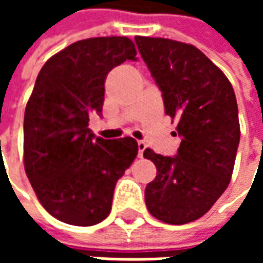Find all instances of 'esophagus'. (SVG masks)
Returning <instances> with one entry per match:
<instances>
[{
	"label": "esophagus",
	"mask_w": 263,
	"mask_h": 263,
	"mask_svg": "<svg viewBox=\"0 0 263 263\" xmlns=\"http://www.w3.org/2000/svg\"><path fill=\"white\" fill-rule=\"evenodd\" d=\"M145 149H146V143L143 142V141H139V142H138V156H139V158H142L143 156Z\"/></svg>",
	"instance_id": "1"
}]
</instances>
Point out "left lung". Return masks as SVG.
Listing matches in <instances>:
<instances>
[{"instance_id":"left-lung-1","label":"left lung","mask_w":263,"mask_h":263,"mask_svg":"<svg viewBox=\"0 0 263 263\" xmlns=\"http://www.w3.org/2000/svg\"><path fill=\"white\" fill-rule=\"evenodd\" d=\"M138 50L162 91L165 114L177 118L182 138L175 156L145 149L156 177L145 189L155 218L186 224L203 217L231 180L239 120L231 83L193 45L165 37L135 36Z\"/></svg>"}]
</instances>
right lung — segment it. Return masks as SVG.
<instances>
[{
  "mask_svg": "<svg viewBox=\"0 0 263 263\" xmlns=\"http://www.w3.org/2000/svg\"><path fill=\"white\" fill-rule=\"evenodd\" d=\"M135 56L128 37H90L52 56L37 74L24 117V165L43 209L66 224L105 220L115 184L137 158L134 138H96L88 128L90 115H103L109 70Z\"/></svg>",
  "mask_w": 263,
  "mask_h": 263,
  "instance_id": "right-lung-1",
  "label": "right lung"
}]
</instances>
